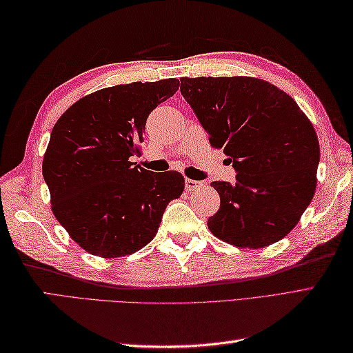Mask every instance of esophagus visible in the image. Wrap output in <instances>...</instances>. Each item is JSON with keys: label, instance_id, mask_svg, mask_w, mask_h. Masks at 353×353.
Here are the masks:
<instances>
[{"label": "esophagus", "instance_id": "1", "mask_svg": "<svg viewBox=\"0 0 353 353\" xmlns=\"http://www.w3.org/2000/svg\"><path fill=\"white\" fill-rule=\"evenodd\" d=\"M200 186H203V182H200V181H192V179H185V188L188 190V191L199 190Z\"/></svg>", "mask_w": 353, "mask_h": 353}]
</instances>
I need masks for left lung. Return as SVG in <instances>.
Segmentation results:
<instances>
[{
	"instance_id": "8db88e82",
	"label": "left lung",
	"mask_w": 353,
	"mask_h": 353,
	"mask_svg": "<svg viewBox=\"0 0 353 353\" xmlns=\"http://www.w3.org/2000/svg\"><path fill=\"white\" fill-rule=\"evenodd\" d=\"M181 94L236 171L235 183H211L221 200L208 220L212 234L249 249L288 235L314 197L320 161L316 130L297 103L253 77H183Z\"/></svg>"
}]
</instances>
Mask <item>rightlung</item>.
Here are the masks:
<instances>
[{"mask_svg":"<svg viewBox=\"0 0 353 353\" xmlns=\"http://www.w3.org/2000/svg\"><path fill=\"white\" fill-rule=\"evenodd\" d=\"M177 89V79L100 89L52 127L42 162L52 214L91 254L118 258L142 249L183 192L181 172H153L130 159L148 115Z\"/></svg>","mask_w":353,"mask_h":353,"instance_id":"1","label":"right lung"}]
</instances>
